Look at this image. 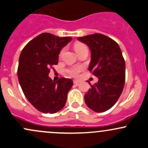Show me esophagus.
Instances as JSON below:
<instances>
[{
  "mask_svg": "<svg viewBox=\"0 0 148 148\" xmlns=\"http://www.w3.org/2000/svg\"><path fill=\"white\" fill-rule=\"evenodd\" d=\"M73 82H74V84L77 85V86H78L79 84H80V81H79V80H74L73 81Z\"/></svg>",
  "mask_w": 148,
  "mask_h": 148,
  "instance_id": "1",
  "label": "esophagus"
}]
</instances>
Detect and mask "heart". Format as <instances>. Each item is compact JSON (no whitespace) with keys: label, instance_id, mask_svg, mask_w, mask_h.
Instances as JSON below:
<instances>
[{"label":"heart","instance_id":"obj_1","mask_svg":"<svg viewBox=\"0 0 148 148\" xmlns=\"http://www.w3.org/2000/svg\"><path fill=\"white\" fill-rule=\"evenodd\" d=\"M74 50L76 51V52H79L80 51L83 50L84 49H87L86 45H85L84 44L81 42H77L75 43L74 46ZM84 69V67L82 66H80V65H76V66H73L71 67H70L66 71H67V73L70 74L71 76L74 77H78L79 73Z\"/></svg>","mask_w":148,"mask_h":148}]
</instances>
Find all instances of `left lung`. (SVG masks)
<instances>
[{
  "label": "left lung",
  "mask_w": 148,
  "mask_h": 148,
  "mask_svg": "<svg viewBox=\"0 0 148 148\" xmlns=\"http://www.w3.org/2000/svg\"><path fill=\"white\" fill-rule=\"evenodd\" d=\"M91 51L88 70L98 77L97 83L91 85L85 94L87 106L101 113L110 109L119 99L125 77V64L117 42L110 37L96 33L78 37Z\"/></svg>",
  "instance_id": "8db88e82"
}]
</instances>
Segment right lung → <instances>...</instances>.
<instances>
[{
    "mask_svg": "<svg viewBox=\"0 0 148 148\" xmlns=\"http://www.w3.org/2000/svg\"><path fill=\"white\" fill-rule=\"evenodd\" d=\"M72 38L50 33L40 34L29 41L19 57L18 77L29 102L43 113H54L63 108L73 86L71 79L52 81L49 73L58 64L59 54Z\"/></svg>",
    "mask_w": 148,
    "mask_h": 148,
    "instance_id": "1",
    "label": "right lung"
}]
</instances>
